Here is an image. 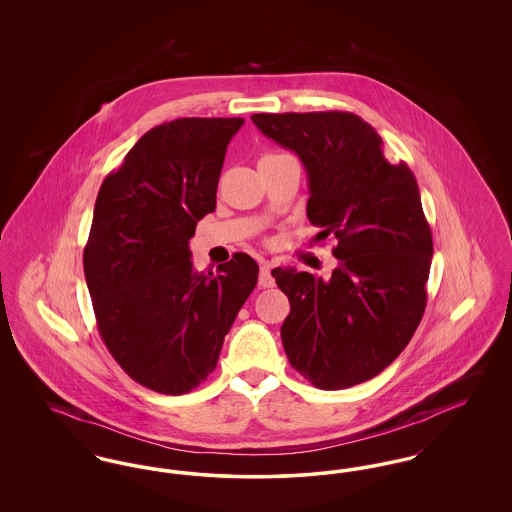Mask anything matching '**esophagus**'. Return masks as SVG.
I'll use <instances>...</instances> for the list:
<instances>
[{
    "label": "esophagus",
    "mask_w": 512,
    "mask_h": 512,
    "mask_svg": "<svg viewBox=\"0 0 512 512\" xmlns=\"http://www.w3.org/2000/svg\"><path fill=\"white\" fill-rule=\"evenodd\" d=\"M259 284H261L263 288H272V286H274V278H272V274H270V263H268V261H261Z\"/></svg>",
    "instance_id": "esophagus-1"
}]
</instances>
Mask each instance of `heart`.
Here are the masks:
<instances>
[{
	"instance_id": "b5f03b06",
	"label": "heart",
	"mask_w": 512,
	"mask_h": 512,
	"mask_svg": "<svg viewBox=\"0 0 512 512\" xmlns=\"http://www.w3.org/2000/svg\"><path fill=\"white\" fill-rule=\"evenodd\" d=\"M282 157H288V155H284V153H265V155L261 157V161H259V163H267V161H276V159H282Z\"/></svg>"
}]
</instances>
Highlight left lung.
<instances>
[{
  "instance_id": "1",
  "label": "left lung",
  "mask_w": 512,
  "mask_h": 512,
  "mask_svg": "<svg viewBox=\"0 0 512 512\" xmlns=\"http://www.w3.org/2000/svg\"><path fill=\"white\" fill-rule=\"evenodd\" d=\"M251 121L299 155L317 242H336L328 278L272 270L290 299L280 330L286 355L315 388L357 386L399 357L426 309L434 242L416 178L405 161L391 165L359 115L257 113Z\"/></svg>"
}]
</instances>
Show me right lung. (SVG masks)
<instances>
[{"instance_id": "right-lung-1", "label": "right lung", "mask_w": 512, "mask_h": 512, "mask_svg": "<svg viewBox=\"0 0 512 512\" xmlns=\"http://www.w3.org/2000/svg\"><path fill=\"white\" fill-rule=\"evenodd\" d=\"M244 119L163 122L99 188L84 276L101 340L138 384L165 395L195 390L215 370L224 336L257 286L259 265L234 253L197 272L188 247L217 207V184Z\"/></svg>"}]
</instances>
